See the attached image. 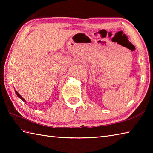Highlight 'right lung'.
<instances>
[{
	"label": "right lung",
	"instance_id": "add662e5",
	"mask_svg": "<svg viewBox=\"0 0 153 153\" xmlns=\"http://www.w3.org/2000/svg\"><path fill=\"white\" fill-rule=\"evenodd\" d=\"M15 92H16V95H17V96L19 97V98H20L22 100H23V101H24V102H25V99H24V98H22V97L20 95H19V94L17 92V91H15Z\"/></svg>",
	"mask_w": 153,
	"mask_h": 153
}]
</instances>
